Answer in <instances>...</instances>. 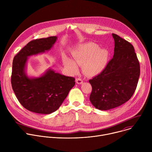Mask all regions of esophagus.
Here are the masks:
<instances>
[{
    "instance_id": "34e87169",
    "label": "esophagus",
    "mask_w": 152,
    "mask_h": 152,
    "mask_svg": "<svg viewBox=\"0 0 152 152\" xmlns=\"http://www.w3.org/2000/svg\"><path fill=\"white\" fill-rule=\"evenodd\" d=\"M76 83H77V84H81V83H82V82H83V80H82L80 77L77 78V79H76Z\"/></svg>"
}]
</instances>
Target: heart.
Listing matches in <instances>:
<instances>
[{
    "label": "heart",
    "instance_id": "obj_1",
    "mask_svg": "<svg viewBox=\"0 0 152 152\" xmlns=\"http://www.w3.org/2000/svg\"><path fill=\"white\" fill-rule=\"evenodd\" d=\"M107 55L106 49H100L96 43L90 42L77 47L73 52V58L77 64H83V69L85 73L93 76L100 73L104 68ZM64 64L72 74L77 73L78 67L72 59L66 58Z\"/></svg>",
    "mask_w": 152,
    "mask_h": 152
}]
</instances>
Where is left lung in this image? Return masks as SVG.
I'll list each match as a JSON object with an SVG mask.
<instances>
[{"mask_svg": "<svg viewBox=\"0 0 152 152\" xmlns=\"http://www.w3.org/2000/svg\"><path fill=\"white\" fill-rule=\"evenodd\" d=\"M112 35L115 41L113 58L100 74L89 80L92 86L90 102L102 111L113 109L131 99L140 75L134 46L118 35Z\"/></svg>", "mask_w": 152, "mask_h": 152, "instance_id": "obj_1", "label": "left lung"}]
</instances>
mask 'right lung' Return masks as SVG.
Masks as SVG:
<instances>
[{"label":"right lung","instance_id":"1","mask_svg":"<svg viewBox=\"0 0 152 152\" xmlns=\"http://www.w3.org/2000/svg\"><path fill=\"white\" fill-rule=\"evenodd\" d=\"M57 39L56 36L34 39L21 49L12 62L11 85L20 104L38 114L56 111L75 85V79L49 69L39 77L29 78L25 68L28 57L49 51Z\"/></svg>","mask_w":152,"mask_h":152}]
</instances>
